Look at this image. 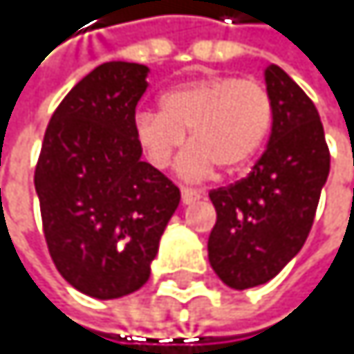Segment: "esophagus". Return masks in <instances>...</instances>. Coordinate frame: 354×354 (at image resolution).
Returning a JSON list of instances; mask_svg holds the SVG:
<instances>
[{"label": "esophagus", "instance_id": "esophagus-1", "mask_svg": "<svg viewBox=\"0 0 354 354\" xmlns=\"http://www.w3.org/2000/svg\"><path fill=\"white\" fill-rule=\"evenodd\" d=\"M199 197H201L199 191H195V189H183V203H185V206H189V203L197 201Z\"/></svg>", "mask_w": 354, "mask_h": 354}]
</instances>
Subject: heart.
I'll return each mask as SVG.
<instances>
[{
  "mask_svg": "<svg viewBox=\"0 0 354 354\" xmlns=\"http://www.w3.org/2000/svg\"><path fill=\"white\" fill-rule=\"evenodd\" d=\"M272 129V100L257 80L210 76L189 80L161 95V112L144 110L133 133L153 167L165 169L191 140L176 163L183 180H203L216 165L225 171L246 167Z\"/></svg>",
  "mask_w": 354,
  "mask_h": 354,
  "instance_id": "obj_1",
  "label": "heart"
}]
</instances>
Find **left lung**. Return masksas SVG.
<instances>
[{
	"label": "left lung",
	"instance_id": "1",
	"mask_svg": "<svg viewBox=\"0 0 354 354\" xmlns=\"http://www.w3.org/2000/svg\"><path fill=\"white\" fill-rule=\"evenodd\" d=\"M272 100L268 146L246 178L216 189V225L208 259L227 287L244 291L270 282L301 250L329 176L321 116L278 65H268Z\"/></svg>",
	"mask_w": 354,
	"mask_h": 354
}]
</instances>
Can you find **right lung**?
I'll return each instance as SVG.
<instances>
[{
    "mask_svg": "<svg viewBox=\"0 0 354 354\" xmlns=\"http://www.w3.org/2000/svg\"><path fill=\"white\" fill-rule=\"evenodd\" d=\"M148 67L108 61L55 110L35 167L44 238L59 274L95 299L144 287L180 191L142 161L133 133Z\"/></svg>",
    "mask_w": 354,
    "mask_h": 354,
    "instance_id": "1",
    "label": "right lung"
}]
</instances>
